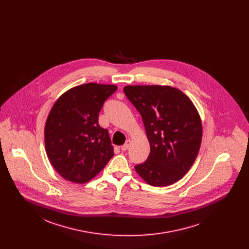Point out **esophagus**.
<instances>
[{
    "instance_id": "obj_1",
    "label": "esophagus",
    "mask_w": 249,
    "mask_h": 249,
    "mask_svg": "<svg viewBox=\"0 0 249 249\" xmlns=\"http://www.w3.org/2000/svg\"><path fill=\"white\" fill-rule=\"evenodd\" d=\"M130 140H127L126 142H124L122 146H121V149L123 150V151H124V150H127L128 149V147H129V145H130Z\"/></svg>"
}]
</instances>
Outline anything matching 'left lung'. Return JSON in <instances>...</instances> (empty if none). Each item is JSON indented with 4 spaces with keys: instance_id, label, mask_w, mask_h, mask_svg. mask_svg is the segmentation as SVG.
<instances>
[{
    "instance_id": "obj_1",
    "label": "left lung",
    "mask_w": 249,
    "mask_h": 249,
    "mask_svg": "<svg viewBox=\"0 0 249 249\" xmlns=\"http://www.w3.org/2000/svg\"><path fill=\"white\" fill-rule=\"evenodd\" d=\"M124 92L141 114L150 144L136 173L151 186L176 183L191 169L200 148L202 124L196 108L171 86L128 85Z\"/></svg>"
}]
</instances>
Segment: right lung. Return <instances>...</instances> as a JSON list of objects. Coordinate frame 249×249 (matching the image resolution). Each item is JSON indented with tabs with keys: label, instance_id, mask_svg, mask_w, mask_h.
I'll use <instances>...</instances> for the list:
<instances>
[{
	"label": "right lung",
	"instance_id": "add662e5",
	"mask_svg": "<svg viewBox=\"0 0 249 249\" xmlns=\"http://www.w3.org/2000/svg\"><path fill=\"white\" fill-rule=\"evenodd\" d=\"M116 85L86 83L65 92L55 102L45 125V146L54 170L66 180L86 183L113 157L108 130L99 114Z\"/></svg>",
	"mask_w": 249,
	"mask_h": 249
}]
</instances>
